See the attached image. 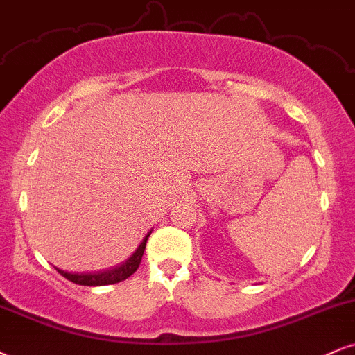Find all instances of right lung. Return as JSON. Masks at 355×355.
Instances as JSON below:
<instances>
[{
	"mask_svg": "<svg viewBox=\"0 0 355 355\" xmlns=\"http://www.w3.org/2000/svg\"><path fill=\"white\" fill-rule=\"evenodd\" d=\"M150 235H151V232H148V235L143 239V242L139 243V247L135 250L133 255H131L128 260L125 261V263L118 265L116 268L98 271V273H82V275L67 273V271L59 270V268H57V271H59L64 278H67L69 282L77 283V284H84V286H103V284L120 283L128 277H131V275L138 270L139 263H141L144 248H146L148 237H150Z\"/></svg>",
	"mask_w": 355,
	"mask_h": 355,
	"instance_id": "add662e5",
	"label": "right lung"
}]
</instances>
